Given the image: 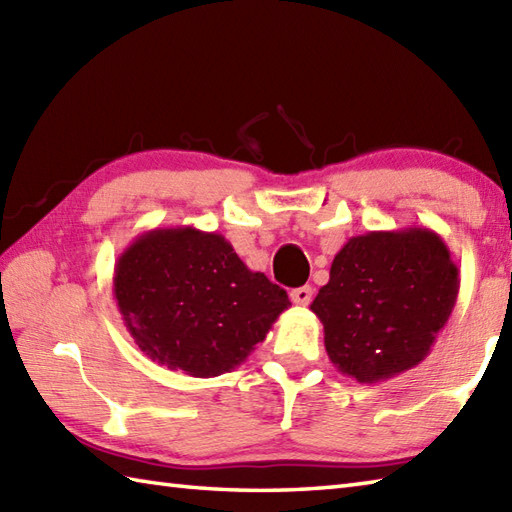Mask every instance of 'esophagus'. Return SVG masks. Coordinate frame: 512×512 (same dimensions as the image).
<instances>
[{"mask_svg":"<svg viewBox=\"0 0 512 512\" xmlns=\"http://www.w3.org/2000/svg\"><path fill=\"white\" fill-rule=\"evenodd\" d=\"M290 301L297 303V306H308V303L312 301V288L301 286V288L290 290Z\"/></svg>","mask_w":512,"mask_h":512,"instance_id":"obj_1","label":"esophagus"}]
</instances>
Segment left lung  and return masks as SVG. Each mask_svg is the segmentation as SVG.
I'll return each instance as SVG.
<instances>
[{"mask_svg":"<svg viewBox=\"0 0 512 512\" xmlns=\"http://www.w3.org/2000/svg\"><path fill=\"white\" fill-rule=\"evenodd\" d=\"M460 292L444 239L422 226L356 235L336 253L310 310L341 374L378 383L427 358Z\"/></svg>","mask_w":512,"mask_h":512,"instance_id":"left-lung-1","label":"left lung"}]
</instances>
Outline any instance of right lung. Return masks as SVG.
<instances>
[{
    "label": "right lung",
    "mask_w": 512,
    "mask_h": 512,
    "mask_svg": "<svg viewBox=\"0 0 512 512\" xmlns=\"http://www.w3.org/2000/svg\"><path fill=\"white\" fill-rule=\"evenodd\" d=\"M114 299L151 361L195 378L242 365L290 306L222 235L193 226L138 235L116 262Z\"/></svg>",
    "instance_id": "add662e5"
}]
</instances>
